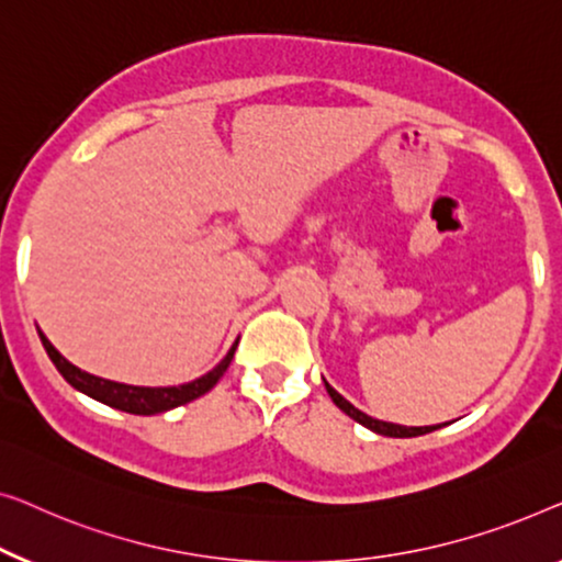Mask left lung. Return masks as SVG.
Segmentation results:
<instances>
[{
    "mask_svg": "<svg viewBox=\"0 0 562 562\" xmlns=\"http://www.w3.org/2000/svg\"><path fill=\"white\" fill-rule=\"evenodd\" d=\"M323 384H326V392L330 394V400H334V405L341 409L351 417V420H357L363 428H369L371 432H376V436H386V438H415V436H425V432H432L438 430L440 425H423V428H407V425H397V423H384V420H376V417H369L367 413H361L351 405L349 400H344L341 394H338L334 386H330L326 379H323Z\"/></svg>",
    "mask_w": 562,
    "mask_h": 562,
    "instance_id": "8db88e82",
    "label": "left lung"
}]
</instances>
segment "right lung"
<instances>
[{
    "mask_svg": "<svg viewBox=\"0 0 562 562\" xmlns=\"http://www.w3.org/2000/svg\"><path fill=\"white\" fill-rule=\"evenodd\" d=\"M41 341L45 346L47 357L55 363V369L60 371L63 379L74 386V390L89 394L91 400L104 402V405L122 409V413H132V415H157V413H168L172 407L188 405V402L199 400L201 394L216 386V382L224 376V371L228 369V363L234 359L236 351V341L224 359H221L216 367H213L209 374H203L193 382L178 384V386H134V384H122V382H112V379L89 374V371L78 369L76 363H70L63 353L55 349V346L47 341V336L43 330H37Z\"/></svg>",
    "mask_w": 562,
    "mask_h": 562,
    "instance_id": "1",
    "label": "right lung"
}]
</instances>
